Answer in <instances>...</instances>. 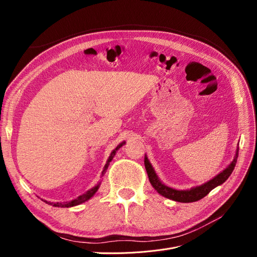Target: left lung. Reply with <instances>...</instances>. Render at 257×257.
<instances>
[{
    "label": "left lung",
    "instance_id": "left-lung-1",
    "mask_svg": "<svg viewBox=\"0 0 257 257\" xmlns=\"http://www.w3.org/2000/svg\"><path fill=\"white\" fill-rule=\"evenodd\" d=\"M238 152H239V148L237 149L234 161H232L230 163V165L226 169H224L221 174L217 175L215 178H213L212 180H210L209 182L200 185V186H197V188H193L190 191H177V190L168 188V186L163 184L159 180L157 174L154 173V170L147 158H145V167L147 170L148 177H149L150 183L152 184L153 188L161 194V195H163L166 198H169V199L180 201V203H193V201H197L201 198H204L207 194L210 193V191H212L215 188V186L220 185L227 180L228 177L230 176L232 170H234V168L236 166Z\"/></svg>",
    "mask_w": 257,
    "mask_h": 257
}]
</instances>
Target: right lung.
Instances as JSON below:
<instances>
[{
	"label": "right lung",
	"instance_id": "right-lung-1",
	"mask_svg": "<svg viewBox=\"0 0 257 257\" xmlns=\"http://www.w3.org/2000/svg\"><path fill=\"white\" fill-rule=\"evenodd\" d=\"M124 143H122V144H120L118 147L115 148V149L111 152V154H110V157H109V159H108V162H107V164L105 165V168H104V170H103V173H102V175H104V173H105V170L107 169V167H108V163H109L111 160H112V158L114 157V154H115V151L119 149L120 147H122V145H123ZM98 186H99V184H97V185H95L94 188L93 189H91L90 191H88L87 193H84V194H82L81 196H79V197H77L76 199H74V200H72V201H68V203H66V204H59V203H57V204H53V203H50V205H53L54 207H73V206H76V205H79V204H82V203H84L85 200H88V199H90L93 195H94L95 194V192L97 191V189H98ZM49 204V203H48Z\"/></svg>",
	"mask_w": 257,
	"mask_h": 257
}]
</instances>
